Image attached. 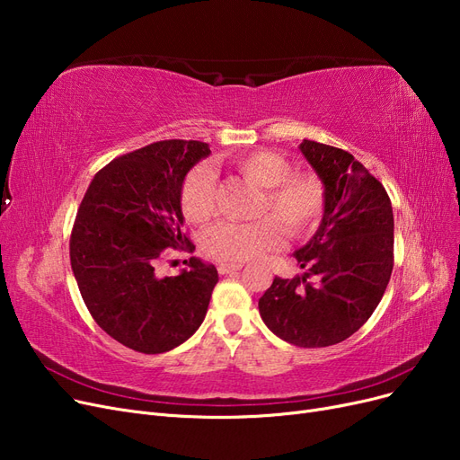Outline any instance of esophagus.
<instances>
[{"label":"esophagus","mask_w":460,"mask_h":460,"mask_svg":"<svg viewBox=\"0 0 460 460\" xmlns=\"http://www.w3.org/2000/svg\"><path fill=\"white\" fill-rule=\"evenodd\" d=\"M242 267H243L242 262H220L217 269H218L220 274H232V272L242 270Z\"/></svg>","instance_id":"1"}]
</instances>
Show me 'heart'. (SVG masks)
I'll list each match as a JSON object with an SVG mask.
<instances>
[{"instance_id":"b5f03b06","label":"heart","mask_w":460,"mask_h":460,"mask_svg":"<svg viewBox=\"0 0 460 460\" xmlns=\"http://www.w3.org/2000/svg\"><path fill=\"white\" fill-rule=\"evenodd\" d=\"M235 171L262 188L255 222H220L205 234V252L222 262H243L272 252L284 240V227L294 238L309 235L324 217L326 190L313 172H291V163L269 149L240 153ZM180 207L188 220L203 225L215 217L217 176L205 164L191 169L180 186Z\"/></svg>"}]
</instances>
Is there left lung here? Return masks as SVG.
Segmentation results:
<instances>
[{"label": "left lung", "mask_w": 460, "mask_h": 460, "mask_svg": "<svg viewBox=\"0 0 460 460\" xmlns=\"http://www.w3.org/2000/svg\"><path fill=\"white\" fill-rule=\"evenodd\" d=\"M299 149L324 184V217L294 253L305 274L276 276L259 313L278 338L313 349L353 336L378 307L394 270V211L351 153L313 140Z\"/></svg>", "instance_id": "1"}]
</instances>
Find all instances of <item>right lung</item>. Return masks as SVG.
<instances>
[{"instance_id":"add662e5","label":"right lung","mask_w":460,"mask_h":460,"mask_svg":"<svg viewBox=\"0 0 460 460\" xmlns=\"http://www.w3.org/2000/svg\"><path fill=\"white\" fill-rule=\"evenodd\" d=\"M211 149L163 140L105 164L93 176L71 232V267L93 320L146 355L171 351L207 314L218 272L191 257L188 270L157 276L171 249H196L182 232L180 186Z\"/></svg>"}]
</instances>
